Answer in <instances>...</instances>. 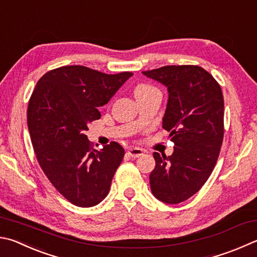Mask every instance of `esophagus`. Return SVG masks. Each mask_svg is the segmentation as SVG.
Returning <instances> with one entry per match:
<instances>
[{
    "label": "esophagus",
    "mask_w": 257,
    "mask_h": 257,
    "mask_svg": "<svg viewBox=\"0 0 257 257\" xmlns=\"http://www.w3.org/2000/svg\"><path fill=\"white\" fill-rule=\"evenodd\" d=\"M128 155L133 158H137V157H141L142 155H144V151L141 148H129L128 149Z\"/></svg>",
    "instance_id": "34e87169"
}]
</instances>
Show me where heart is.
<instances>
[{
	"label": "heart",
	"mask_w": 257,
	"mask_h": 257,
	"mask_svg": "<svg viewBox=\"0 0 257 257\" xmlns=\"http://www.w3.org/2000/svg\"><path fill=\"white\" fill-rule=\"evenodd\" d=\"M152 91H156V88L148 85V84H139V85L135 88V95H143V94H147V93L152 92Z\"/></svg>",
	"instance_id": "b5f03b06"
}]
</instances>
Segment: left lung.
<instances>
[{
  "mask_svg": "<svg viewBox=\"0 0 257 257\" xmlns=\"http://www.w3.org/2000/svg\"><path fill=\"white\" fill-rule=\"evenodd\" d=\"M167 88L163 128L174 143L171 156L154 153L152 193L169 204L183 202L202 188L218 160L223 139V96L206 69L172 65L143 72Z\"/></svg>",
  "mask_w": 257,
  "mask_h": 257,
  "instance_id": "1",
  "label": "left lung"
}]
</instances>
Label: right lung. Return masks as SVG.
Masks as SVG:
<instances>
[{
    "instance_id": "1",
    "label": "right lung",
    "mask_w": 257,
    "mask_h": 257,
    "mask_svg": "<svg viewBox=\"0 0 257 257\" xmlns=\"http://www.w3.org/2000/svg\"><path fill=\"white\" fill-rule=\"evenodd\" d=\"M132 76L72 65L46 73L32 92L27 120L37 160L51 184L77 207L100 203L122 162L120 144L92 149L84 133L88 122L100 119V106Z\"/></svg>"
}]
</instances>
